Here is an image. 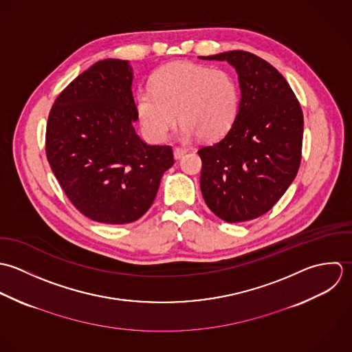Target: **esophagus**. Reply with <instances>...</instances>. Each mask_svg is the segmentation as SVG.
<instances>
[{"label": "esophagus", "mask_w": 352, "mask_h": 352, "mask_svg": "<svg viewBox=\"0 0 352 352\" xmlns=\"http://www.w3.org/2000/svg\"><path fill=\"white\" fill-rule=\"evenodd\" d=\"M186 152H188V151H186L185 148H174V159H177V160L182 159Z\"/></svg>", "instance_id": "1"}]
</instances>
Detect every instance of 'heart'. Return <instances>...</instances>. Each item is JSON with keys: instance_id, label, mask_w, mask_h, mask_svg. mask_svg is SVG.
Here are the masks:
<instances>
[{"instance_id": "obj_1", "label": "heart", "mask_w": 352, "mask_h": 352, "mask_svg": "<svg viewBox=\"0 0 352 352\" xmlns=\"http://www.w3.org/2000/svg\"><path fill=\"white\" fill-rule=\"evenodd\" d=\"M238 85L224 69L192 63H174L152 77L151 88H141L136 109L144 133L153 141L166 139L175 122H182V139L200 136L214 140L231 128L238 114Z\"/></svg>"}]
</instances>
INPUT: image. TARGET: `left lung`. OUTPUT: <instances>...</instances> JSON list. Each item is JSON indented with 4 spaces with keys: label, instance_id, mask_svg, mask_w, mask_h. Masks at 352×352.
Segmentation results:
<instances>
[{
    "label": "left lung",
    "instance_id": "left-lung-1",
    "mask_svg": "<svg viewBox=\"0 0 352 352\" xmlns=\"http://www.w3.org/2000/svg\"><path fill=\"white\" fill-rule=\"evenodd\" d=\"M201 60L228 63L238 74L241 100L230 131L199 149L200 188L217 217L227 223L270 211L296 177L303 114L285 78L263 58L241 50Z\"/></svg>",
    "mask_w": 352,
    "mask_h": 352
}]
</instances>
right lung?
<instances>
[{"label": "right lung", "instance_id": "1", "mask_svg": "<svg viewBox=\"0 0 352 352\" xmlns=\"http://www.w3.org/2000/svg\"><path fill=\"white\" fill-rule=\"evenodd\" d=\"M132 82L129 61H98L58 95L47 120L50 167L72 204L99 223L140 219L174 164L171 146L138 136Z\"/></svg>", "mask_w": 352, "mask_h": 352}]
</instances>
